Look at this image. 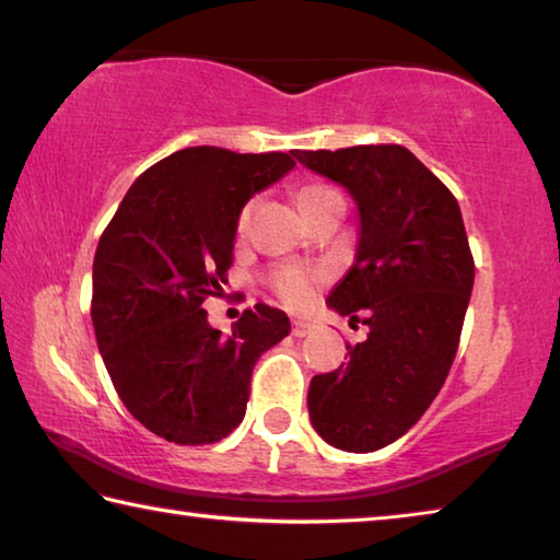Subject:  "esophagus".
I'll use <instances>...</instances> for the list:
<instances>
[{
  "label": "esophagus",
  "mask_w": 560,
  "mask_h": 560,
  "mask_svg": "<svg viewBox=\"0 0 560 560\" xmlns=\"http://www.w3.org/2000/svg\"><path fill=\"white\" fill-rule=\"evenodd\" d=\"M291 334H294L296 339H304L306 334H312V324H308V322H294V326H291Z\"/></svg>",
  "instance_id": "obj_1"
}]
</instances>
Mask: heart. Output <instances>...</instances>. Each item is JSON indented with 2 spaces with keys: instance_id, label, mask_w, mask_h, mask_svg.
I'll use <instances>...</instances> for the list:
<instances>
[{
  "instance_id": "b5f03b06",
  "label": "heart",
  "mask_w": 560,
  "mask_h": 560,
  "mask_svg": "<svg viewBox=\"0 0 560 560\" xmlns=\"http://www.w3.org/2000/svg\"><path fill=\"white\" fill-rule=\"evenodd\" d=\"M331 197H341V194L326 184H304L299 186L296 191V201L301 211H308L312 207H316V203H322ZM248 217H252V203H248V207L242 211V217H238V226L244 229L248 224ZM326 277H328L326 269L283 266V269L273 273V289H277V294L287 301L289 306H304L312 301L316 283H322Z\"/></svg>"
}]
</instances>
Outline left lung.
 I'll return each mask as SVG.
<instances>
[{"mask_svg": "<svg viewBox=\"0 0 560 560\" xmlns=\"http://www.w3.org/2000/svg\"><path fill=\"white\" fill-rule=\"evenodd\" d=\"M359 209L357 259L326 304L366 341L308 386V416L334 448L371 454L401 439L439 396L474 289L458 201L406 147L294 152Z\"/></svg>", "mask_w": 560, "mask_h": 560, "instance_id": "8db88e82", "label": "left lung"}]
</instances>
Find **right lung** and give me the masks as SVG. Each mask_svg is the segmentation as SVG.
Segmentation results:
<instances>
[{"label": "right lung", "instance_id": "obj_1", "mask_svg": "<svg viewBox=\"0 0 560 560\" xmlns=\"http://www.w3.org/2000/svg\"><path fill=\"white\" fill-rule=\"evenodd\" d=\"M296 166L294 156L189 147L131 184L94 254L92 324L121 404L179 446H203L242 423L254 363L289 336V316L246 308L221 336L203 299L232 266L238 214Z\"/></svg>", "mask_w": 560, "mask_h": 560}]
</instances>
